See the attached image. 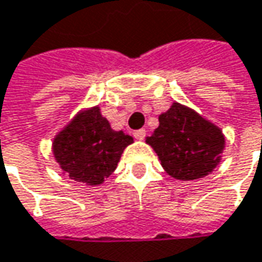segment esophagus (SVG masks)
<instances>
[{"label": "esophagus", "instance_id": "34e87169", "mask_svg": "<svg viewBox=\"0 0 262 262\" xmlns=\"http://www.w3.org/2000/svg\"><path fill=\"white\" fill-rule=\"evenodd\" d=\"M133 136L136 137L137 140H143V138L146 137V129H143V128H141V129H137V131L133 133Z\"/></svg>", "mask_w": 262, "mask_h": 262}]
</instances>
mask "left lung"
<instances>
[{"instance_id": "left-lung-1", "label": "left lung", "mask_w": 262, "mask_h": 262, "mask_svg": "<svg viewBox=\"0 0 262 262\" xmlns=\"http://www.w3.org/2000/svg\"><path fill=\"white\" fill-rule=\"evenodd\" d=\"M169 175L176 179L207 176L220 162L222 131L185 106L173 103L159 116V128L147 138Z\"/></svg>"}]
</instances>
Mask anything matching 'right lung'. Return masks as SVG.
<instances>
[{"instance_id": "obj_1", "label": "right lung", "mask_w": 262, "mask_h": 262, "mask_svg": "<svg viewBox=\"0 0 262 262\" xmlns=\"http://www.w3.org/2000/svg\"><path fill=\"white\" fill-rule=\"evenodd\" d=\"M133 137L114 131L99 107L78 115L54 140V155L71 179L99 185L115 170Z\"/></svg>"}]
</instances>
